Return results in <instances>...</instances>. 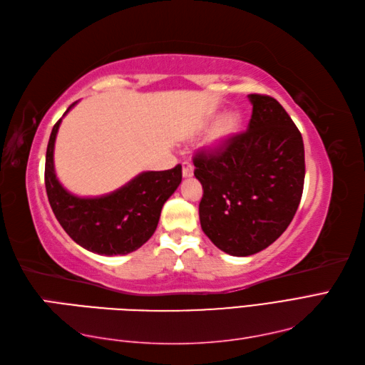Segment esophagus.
I'll return each instance as SVG.
<instances>
[{"label": "esophagus", "instance_id": "esophagus-1", "mask_svg": "<svg viewBox=\"0 0 365 365\" xmlns=\"http://www.w3.org/2000/svg\"><path fill=\"white\" fill-rule=\"evenodd\" d=\"M182 176L184 178L193 176V165L190 163H182Z\"/></svg>", "mask_w": 365, "mask_h": 365}]
</instances>
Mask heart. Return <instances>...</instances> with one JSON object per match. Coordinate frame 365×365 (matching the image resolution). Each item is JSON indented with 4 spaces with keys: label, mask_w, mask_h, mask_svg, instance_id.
<instances>
[{
    "label": "heart",
    "mask_w": 365,
    "mask_h": 365,
    "mask_svg": "<svg viewBox=\"0 0 365 365\" xmlns=\"http://www.w3.org/2000/svg\"><path fill=\"white\" fill-rule=\"evenodd\" d=\"M240 128V118L235 114V113H227L225 114L223 118H221L217 125L213 127V130L210 131V136H209V140L207 144L212 150H220L223 148L229 139L232 138L235 133L238 131Z\"/></svg>",
    "instance_id": "1"
}]
</instances>
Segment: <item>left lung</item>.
I'll use <instances>...</instances> for the list:
<instances>
[{
    "label": "left lung",
    "instance_id": "left-lung-1",
    "mask_svg": "<svg viewBox=\"0 0 365 365\" xmlns=\"http://www.w3.org/2000/svg\"><path fill=\"white\" fill-rule=\"evenodd\" d=\"M245 133L217 152H198L201 229L218 250L247 257L266 250L296 215L304 192L305 150L300 131L271 96L250 94Z\"/></svg>",
    "mask_w": 365,
    "mask_h": 365
}]
</instances>
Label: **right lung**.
I'll list each match as a JSON object with an SVG mask.
<instances>
[{
    "instance_id": "obj_1",
    "label": "right lung",
    "mask_w": 365,
    "mask_h": 365,
    "mask_svg": "<svg viewBox=\"0 0 365 365\" xmlns=\"http://www.w3.org/2000/svg\"><path fill=\"white\" fill-rule=\"evenodd\" d=\"M74 105H69L66 113ZM60 122L51 131L44 164L48 200L60 226L77 245L94 254L125 255L139 250L155 234L164 202L181 184V165L163 172H142L103 197H76L60 184L54 168Z\"/></svg>"
}]
</instances>
